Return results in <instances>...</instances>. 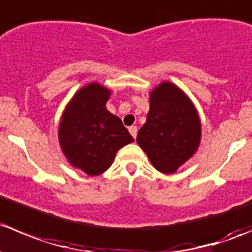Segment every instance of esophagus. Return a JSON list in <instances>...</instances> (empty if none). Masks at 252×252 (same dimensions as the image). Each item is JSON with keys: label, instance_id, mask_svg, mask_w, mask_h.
I'll list each match as a JSON object with an SVG mask.
<instances>
[{"label": "esophagus", "instance_id": "1", "mask_svg": "<svg viewBox=\"0 0 252 252\" xmlns=\"http://www.w3.org/2000/svg\"><path fill=\"white\" fill-rule=\"evenodd\" d=\"M128 131L132 135V137L136 138V136H137V127L136 126H131V127H128Z\"/></svg>", "mask_w": 252, "mask_h": 252}]
</instances>
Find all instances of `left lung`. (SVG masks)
Here are the masks:
<instances>
[{
  "instance_id": "8db88e82",
  "label": "left lung",
  "mask_w": 252,
  "mask_h": 252,
  "mask_svg": "<svg viewBox=\"0 0 252 252\" xmlns=\"http://www.w3.org/2000/svg\"><path fill=\"white\" fill-rule=\"evenodd\" d=\"M200 138L199 114L188 95L171 81L158 84L150 93V111L136 138L152 166L174 173L195 155Z\"/></svg>"
}]
</instances>
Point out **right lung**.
Masks as SVG:
<instances>
[{
  "instance_id": "right-lung-1",
  "label": "right lung",
  "mask_w": 252,
  "mask_h": 252,
  "mask_svg": "<svg viewBox=\"0 0 252 252\" xmlns=\"http://www.w3.org/2000/svg\"><path fill=\"white\" fill-rule=\"evenodd\" d=\"M111 90L89 83L79 89L62 114L58 138L66 160L88 176L110 168L117 151L133 142L121 120L106 109Z\"/></svg>"
}]
</instances>
